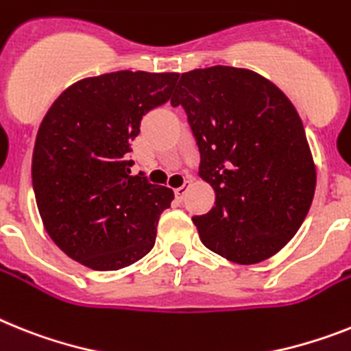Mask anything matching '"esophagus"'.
Listing matches in <instances>:
<instances>
[{
  "mask_svg": "<svg viewBox=\"0 0 351 351\" xmlns=\"http://www.w3.org/2000/svg\"><path fill=\"white\" fill-rule=\"evenodd\" d=\"M187 187H189V180H185V184L184 185H180V187H178V189H175V194H176V198L180 199H184L185 198V193H187Z\"/></svg>",
  "mask_w": 351,
  "mask_h": 351,
  "instance_id": "obj_1",
  "label": "esophagus"
}]
</instances>
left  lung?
Wrapping results in <instances>:
<instances>
[{"label":"left lung","mask_w":351,"mask_h":351,"mask_svg":"<svg viewBox=\"0 0 351 351\" xmlns=\"http://www.w3.org/2000/svg\"><path fill=\"white\" fill-rule=\"evenodd\" d=\"M182 105L199 148V176L216 207L194 216L199 239L221 257L257 264L300 230L316 191V166L298 112L267 78L212 66L184 73Z\"/></svg>","instance_id":"1"}]
</instances>
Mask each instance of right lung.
<instances>
[{"mask_svg": "<svg viewBox=\"0 0 351 351\" xmlns=\"http://www.w3.org/2000/svg\"><path fill=\"white\" fill-rule=\"evenodd\" d=\"M178 76H90L67 87L44 116L32 158L35 202L53 243L73 261L116 271L152 252L175 193L130 175V144L143 116L171 98Z\"/></svg>", "mask_w": 351, "mask_h": 351, "instance_id": "right-lung-1", "label": "right lung"}]
</instances>
